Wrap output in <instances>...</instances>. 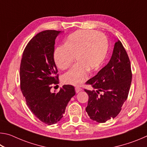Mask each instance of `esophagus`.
<instances>
[{"label":"esophagus","instance_id":"34e87169","mask_svg":"<svg viewBox=\"0 0 147 147\" xmlns=\"http://www.w3.org/2000/svg\"><path fill=\"white\" fill-rule=\"evenodd\" d=\"M82 90V89L80 88H79V87H76L75 88V91H76V93H78V92H80Z\"/></svg>","mask_w":147,"mask_h":147}]
</instances>
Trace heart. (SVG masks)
Listing matches in <instances>:
<instances>
[{
  "label": "heart",
  "instance_id": "heart-1",
  "mask_svg": "<svg viewBox=\"0 0 147 147\" xmlns=\"http://www.w3.org/2000/svg\"><path fill=\"white\" fill-rule=\"evenodd\" d=\"M108 42L102 33L89 30H79L69 35L63 47L54 52L53 59L60 70H65L76 59V64L65 73V84L78 86L88 78L89 71H96L105 61Z\"/></svg>",
  "mask_w": 147,
  "mask_h": 147
}]
</instances>
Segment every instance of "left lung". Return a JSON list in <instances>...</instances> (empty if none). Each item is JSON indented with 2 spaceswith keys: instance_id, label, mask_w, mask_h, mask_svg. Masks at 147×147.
Segmentation results:
<instances>
[{
  "instance_id": "1",
  "label": "left lung",
  "mask_w": 147,
  "mask_h": 147,
  "mask_svg": "<svg viewBox=\"0 0 147 147\" xmlns=\"http://www.w3.org/2000/svg\"><path fill=\"white\" fill-rule=\"evenodd\" d=\"M131 77L130 59L118 40L108 63L86 82L93 88L92 91L84 89L89 96L86 110L91 119L102 123L120 113L128 97Z\"/></svg>"
}]
</instances>
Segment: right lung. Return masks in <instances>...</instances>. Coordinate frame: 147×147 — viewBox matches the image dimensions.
<instances>
[{"mask_svg": "<svg viewBox=\"0 0 147 147\" xmlns=\"http://www.w3.org/2000/svg\"><path fill=\"white\" fill-rule=\"evenodd\" d=\"M61 31L45 30L36 35L24 50L20 66L21 89L32 113L48 125L63 117L66 106L75 94L74 86L64 85L51 93L58 84L53 54L55 39Z\"/></svg>", "mask_w": 147, "mask_h": 147, "instance_id": "right-lung-1", "label": "right lung"}]
</instances>
